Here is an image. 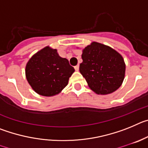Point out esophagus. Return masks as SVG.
Masks as SVG:
<instances>
[{
  "instance_id": "1",
  "label": "esophagus",
  "mask_w": 148,
  "mask_h": 148,
  "mask_svg": "<svg viewBox=\"0 0 148 148\" xmlns=\"http://www.w3.org/2000/svg\"><path fill=\"white\" fill-rule=\"evenodd\" d=\"M75 71H78V70H79V65H76V66H75Z\"/></svg>"
}]
</instances>
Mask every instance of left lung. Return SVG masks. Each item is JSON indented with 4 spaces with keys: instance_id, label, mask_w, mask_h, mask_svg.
Returning <instances> with one entry per match:
<instances>
[{
    "instance_id": "1",
    "label": "left lung",
    "mask_w": 148,
    "mask_h": 148,
    "mask_svg": "<svg viewBox=\"0 0 148 148\" xmlns=\"http://www.w3.org/2000/svg\"><path fill=\"white\" fill-rule=\"evenodd\" d=\"M79 71L94 92L106 95L122 84L125 64L122 56L110 47L92 42L83 50Z\"/></svg>"
}]
</instances>
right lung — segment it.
Returning <instances> with one entry per match:
<instances>
[{"label": "right lung", "mask_w": 148, "mask_h": 148, "mask_svg": "<svg viewBox=\"0 0 148 148\" xmlns=\"http://www.w3.org/2000/svg\"><path fill=\"white\" fill-rule=\"evenodd\" d=\"M74 71L66 58L60 57L56 49L49 47L34 55L26 66L29 84L35 92L44 96L59 93L67 85Z\"/></svg>", "instance_id": "add662e5"}]
</instances>
